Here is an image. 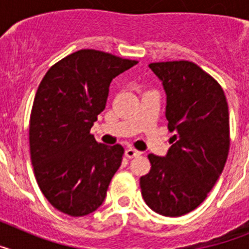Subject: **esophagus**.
I'll return each mask as SVG.
<instances>
[{"mask_svg": "<svg viewBox=\"0 0 249 249\" xmlns=\"http://www.w3.org/2000/svg\"><path fill=\"white\" fill-rule=\"evenodd\" d=\"M124 155H126V157H128V158H133V157H137V156H140L141 152L137 151V149H135V148H127L126 152H124Z\"/></svg>", "mask_w": 249, "mask_h": 249, "instance_id": "obj_1", "label": "esophagus"}]
</instances>
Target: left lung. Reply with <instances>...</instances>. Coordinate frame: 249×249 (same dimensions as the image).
<instances>
[{
    "label": "left lung",
    "mask_w": 249,
    "mask_h": 249,
    "mask_svg": "<svg viewBox=\"0 0 249 249\" xmlns=\"http://www.w3.org/2000/svg\"><path fill=\"white\" fill-rule=\"evenodd\" d=\"M167 96L171 148L148 155L151 171L140 179L152 211L179 217L206 199L221 176L230 151V113L219 83L190 61L151 63Z\"/></svg>",
    "instance_id": "1"
}]
</instances>
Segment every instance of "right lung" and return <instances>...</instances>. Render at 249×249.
Listing matches in <instances>:
<instances>
[{
  "label": "right lung",
  "mask_w": 249,
  "mask_h": 249,
  "mask_svg": "<svg viewBox=\"0 0 249 249\" xmlns=\"http://www.w3.org/2000/svg\"><path fill=\"white\" fill-rule=\"evenodd\" d=\"M137 63L80 50L52 66L39 83L30 118L31 162L39 190L56 210L81 217L105 201L124 149L97 143L89 131L112 80Z\"/></svg>",
  "instance_id": "add662e5"
}]
</instances>
